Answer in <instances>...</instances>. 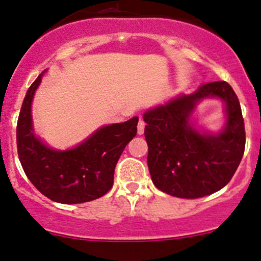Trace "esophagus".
<instances>
[{"label": "esophagus", "mask_w": 261, "mask_h": 261, "mask_svg": "<svg viewBox=\"0 0 261 261\" xmlns=\"http://www.w3.org/2000/svg\"><path fill=\"white\" fill-rule=\"evenodd\" d=\"M145 126H146V123H145L144 120L140 119L139 123H138V134H139V135H142V134H144Z\"/></svg>", "instance_id": "34e87169"}]
</instances>
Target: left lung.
Listing matches in <instances>:
<instances>
[{
  "mask_svg": "<svg viewBox=\"0 0 261 261\" xmlns=\"http://www.w3.org/2000/svg\"><path fill=\"white\" fill-rule=\"evenodd\" d=\"M227 103L228 122L218 136H201L188 117L204 97ZM147 165L153 185L169 195L197 199L216 193L234 176L245 150V126L239 98L225 81L207 82L144 115Z\"/></svg>",
  "mask_w": 261,
  "mask_h": 261,
  "instance_id": "left-lung-1",
  "label": "left lung"
}]
</instances>
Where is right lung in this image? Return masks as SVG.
<instances>
[{
    "label": "right lung",
    "mask_w": 261,
    "mask_h": 261,
    "mask_svg": "<svg viewBox=\"0 0 261 261\" xmlns=\"http://www.w3.org/2000/svg\"><path fill=\"white\" fill-rule=\"evenodd\" d=\"M40 75L27 90L18 115L16 139L24 174L52 201L81 204L103 196L114 184L115 166L138 133V117L103 126L75 149L56 151L41 142L31 121V102Z\"/></svg>",
    "instance_id": "obj_1"
}]
</instances>
